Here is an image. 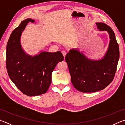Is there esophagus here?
I'll use <instances>...</instances> for the list:
<instances>
[{"instance_id":"obj_1","label":"esophagus","mask_w":125,"mask_h":125,"mask_svg":"<svg viewBox=\"0 0 125 125\" xmlns=\"http://www.w3.org/2000/svg\"><path fill=\"white\" fill-rule=\"evenodd\" d=\"M62 53L63 56H64V57L65 58V56H66V54H67V52L65 51H63L62 52Z\"/></svg>"}]
</instances>
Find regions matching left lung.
Instances as JSON below:
<instances>
[{"label": "left lung", "mask_w": 125, "mask_h": 125, "mask_svg": "<svg viewBox=\"0 0 125 125\" xmlns=\"http://www.w3.org/2000/svg\"><path fill=\"white\" fill-rule=\"evenodd\" d=\"M100 31L109 33L110 43L104 57L100 60H91L76 49L71 50L65 61L71 74V82L76 89L83 93L103 90L111 83L119 60V46L114 31L104 23H96Z\"/></svg>", "instance_id": "left-lung-1"}]
</instances>
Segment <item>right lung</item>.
Here are the masks:
<instances>
[{"label":"right lung","instance_id":"right-lung-1","mask_svg":"<svg viewBox=\"0 0 125 125\" xmlns=\"http://www.w3.org/2000/svg\"><path fill=\"white\" fill-rule=\"evenodd\" d=\"M29 22L27 19L14 30L7 46L6 66L9 77L18 89L29 96H37L47 92L51 83V75L64 57L60 51L41 52L32 57L25 53L20 44V37Z\"/></svg>","mask_w":125,"mask_h":125}]
</instances>
